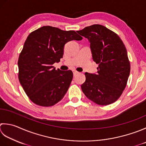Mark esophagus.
<instances>
[{"instance_id":"esophagus-1","label":"esophagus","mask_w":146,"mask_h":146,"mask_svg":"<svg viewBox=\"0 0 146 146\" xmlns=\"http://www.w3.org/2000/svg\"><path fill=\"white\" fill-rule=\"evenodd\" d=\"M73 75H74V76H76L77 74L78 73V71H75V70H73Z\"/></svg>"}]
</instances>
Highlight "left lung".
Masks as SVG:
<instances>
[{
  "mask_svg": "<svg viewBox=\"0 0 146 146\" xmlns=\"http://www.w3.org/2000/svg\"><path fill=\"white\" fill-rule=\"evenodd\" d=\"M76 32L88 40L92 59L99 64L96 73H85L83 92L98 104L113 103L121 96L130 75V64L124 44L117 34L101 25Z\"/></svg>",
  "mask_w": 146,
  "mask_h": 146,
  "instance_id": "left-lung-1",
  "label": "left lung"
}]
</instances>
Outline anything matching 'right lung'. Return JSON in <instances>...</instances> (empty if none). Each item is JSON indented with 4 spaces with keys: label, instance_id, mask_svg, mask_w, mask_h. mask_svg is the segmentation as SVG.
Instances as JSON below:
<instances>
[{
    "label": "right lung",
    "instance_id": "obj_1",
    "mask_svg": "<svg viewBox=\"0 0 146 146\" xmlns=\"http://www.w3.org/2000/svg\"><path fill=\"white\" fill-rule=\"evenodd\" d=\"M81 40L75 31L44 26L28 36L18 59L20 84L28 98L40 106L48 107L64 98L73 79L71 70H56L68 42Z\"/></svg>",
    "mask_w": 146,
    "mask_h": 146
}]
</instances>
